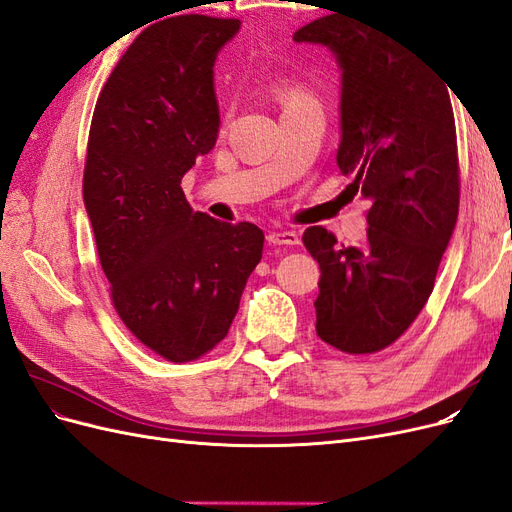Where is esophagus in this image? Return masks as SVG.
Listing matches in <instances>:
<instances>
[{
	"instance_id": "34e87169",
	"label": "esophagus",
	"mask_w": 512,
	"mask_h": 512,
	"mask_svg": "<svg viewBox=\"0 0 512 512\" xmlns=\"http://www.w3.org/2000/svg\"><path fill=\"white\" fill-rule=\"evenodd\" d=\"M267 241L273 245H297L299 235L294 230H271L267 235Z\"/></svg>"
}]
</instances>
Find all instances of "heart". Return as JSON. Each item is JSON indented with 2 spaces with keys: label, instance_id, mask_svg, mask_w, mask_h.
Instances as JSON below:
<instances>
[{
  "label": "heart",
  "instance_id": "b5f03b06",
  "mask_svg": "<svg viewBox=\"0 0 512 512\" xmlns=\"http://www.w3.org/2000/svg\"><path fill=\"white\" fill-rule=\"evenodd\" d=\"M275 96L277 100H280V104L286 108H292V106H299L303 102H309L312 100V96L307 94V91L299 85V83H290V81H284L275 87Z\"/></svg>",
  "mask_w": 512,
  "mask_h": 512
}]
</instances>
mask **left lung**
<instances>
[{
    "mask_svg": "<svg viewBox=\"0 0 512 512\" xmlns=\"http://www.w3.org/2000/svg\"><path fill=\"white\" fill-rule=\"evenodd\" d=\"M297 42L324 44L342 68L337 166L367 203V239L303 232L320 265L316 333L346 354L391 346L421 314L459 213L457 132L448 85L376 21L327 14Z\"/></svg>",
    "mask_w": 512,
    "mask_h": 512,
    "instance_id": "1",
    "label": "left lung"
}]
</instances>
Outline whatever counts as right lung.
Masks as SVG:
<instances>
[{
	"label": "right lung",
	"mask_w": 512,
	"mask_h": 512,
	"mask_svg": "<svg viewBox=\"0 0 512 512\" xmlns=\"http://www.w3.org/2000/svg\"><path fill=\"white\" fill-rule=\"evenodd\" d=\"M239 19L181 14L143 29L91 119L83 200L111 301L130 333L173 363L228 335L262 258L256 224L192 211L181 179L215 145L213 64Z\"/></svg>",
	"instance_id": "add662e5"
}]
</instances>
